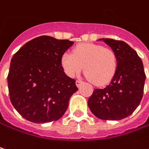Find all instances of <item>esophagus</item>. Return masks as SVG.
Wrapping results in <instances>:
<instances>
[{
    "label": "esophagus",
    "instance_id": "esophagus-1",
    "mask_svg": "<svg viewBox=\"0 0 149 149\" xmlns=\"http://www.w3.org/2000/svg\"><path fill=\"white\" fill-rule=\"evenodd\" d=\"M82 84H83V82H82L81 80H76V81H75V85H76L77 87H80Z\"/></svg>",
    "mask_w": 149,
    "mask_h": 149
}]
</instances>
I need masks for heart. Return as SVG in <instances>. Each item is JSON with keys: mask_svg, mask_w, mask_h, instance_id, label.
<instances>
[{"mask_svg": "<svg viewBox=\"0 0 149 149\" xmlns=\"http://www.w3.org/2000/svg\"><path fill=\"white\" fill-rule=\"evenodd\" d=\"M61 64L69 77H74L84 68L86 76L97 86L110 82L115 74L118 60L115 52L101 45L84 43L78 45L73 53L64 52Z\"/></svg>", "mask_w": 149, "mask_h": 149, "instance_id": "1", "label": "heart"}]
</instances>
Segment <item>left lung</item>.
Instances as JSON below:
<instances>
[{"label": "left lung", "mask_w": 149, "mask_h": 149, "mask_svg": "<svg viewBox=\"0 0 149 149\" xmlns=\"http://www.w3.org/2000/svg\"><path fill=\"white\" fill-rule=\"evenodd\" d=\"M115 52L117 69L110 83L95 89L88 99L91 112L104 120H120L131 115L140 104L146 75L136 52L127 43L113 39H99Z\"/></svg>", "instance_id": "obj_1"}]
</instances>
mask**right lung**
Listing matches in <instances>:
<instances>
[{"mask_svg":"<svg viewBox=\"0 0 149 149\" xmlns=\"http://www.w3.org/2000/svg\"><path fill=\"white\" fill-rule=\"evenodd\" d=\"M73 44L42 36L25 43L13 55L7 76L10 100L27 120L55 121L66 112L78 88L75 80L64 73L61 58Z\"/></svg>","mask_w":149,"mask_h":149,"instance_id":"right-lung-1","label":"right lung"}]
</instances>
